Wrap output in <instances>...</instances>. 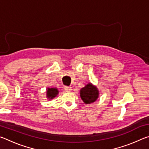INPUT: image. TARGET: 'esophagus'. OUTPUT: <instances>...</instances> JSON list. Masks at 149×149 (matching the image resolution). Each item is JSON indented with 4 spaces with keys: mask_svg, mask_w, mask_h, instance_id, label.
I'll return each mask as SVG.
<instances>
[{
    "mask_svg": "<svg viewBox=\"0 0 149 149\" xmlns=\"http://www.w3.org/2000/svg\"><path fill=\"white\" fill-rule=\"evenodd\" d=\"M64 90L67 92H70L72 91V87L69 86H65L64 87Z\"/></svg>",
    "mask_w": 149,
    "mask_h": 149,
    "instance_id": "34e87169",
    "label": "esophagus"
}]
</instances>
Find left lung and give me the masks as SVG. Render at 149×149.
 <instances>
[{
	"instance_id": "obj_1",
	"label": "left lung",
	"mask_w": 149,
	"mask_h": 149,
	"mask_svg": "<svg viewBox=\"0 0 149 149\" xmlns=\"http://www.w3.org/2000/svg\"><path fill=\"white\" fill-rule=\"evenodd\" d=\"M99 91L97 87L92 84H88L80 90V97L85 104L94 102L98 99Z\"/></svg>"
}]
</instances>
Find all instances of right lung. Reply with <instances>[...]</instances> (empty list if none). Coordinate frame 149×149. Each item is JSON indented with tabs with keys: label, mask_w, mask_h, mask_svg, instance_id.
Wrapping results in <instances>:
<instances>
[{
	"label": "right lung",
	"mask_w": 149,
	"mask_h": 149,
	"mask_svg": "<svg viewBox=\"0 0 149 149\" xmlns=\"http://www.w3.org/2000/svg\"><path fill=\"white\" fill-rule=\"evenodd\" d=\"M58 92V90L56 88H48L47 90V97L49 100H51L56 97Z\"/></svg>",
	"instance_id": "obj_1"
}]
</instances>
